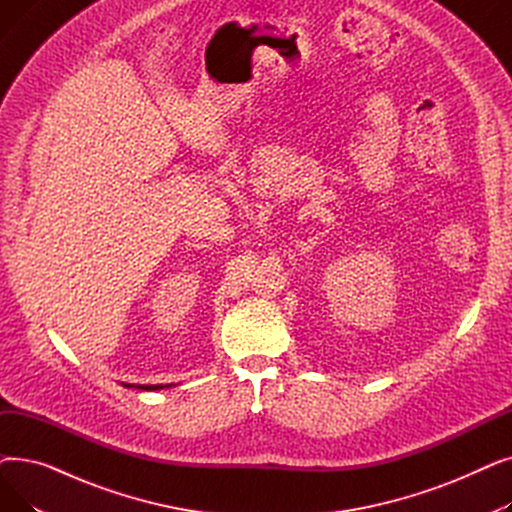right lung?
<instances>
[{"mask_svg":"<svg viewBox=\"0 0 512 512\" xmlns=\"http://www.w3.org/2000/svg\"><path fill=\"white\" fill-rule=\"evenodd\" d=\"M126 388H132L130 384H124ZM172 384H168V386H161V384H157V386H134V388H139V390H161V388H170Z\"/></svg>","mask_w":512,"mask_h":512,"instance_id":"obj_1","label":"right lung"}]
</instances>
